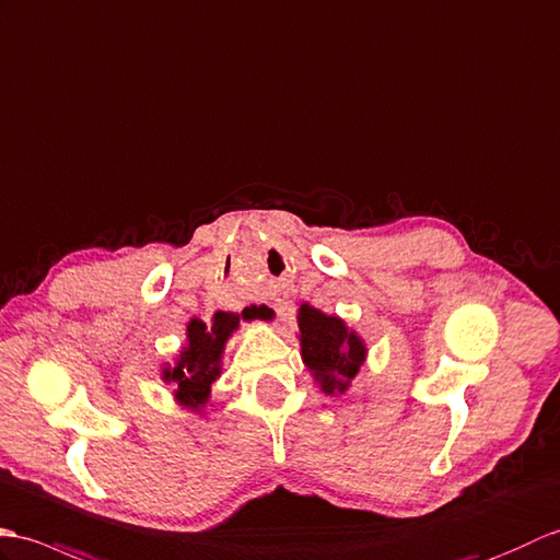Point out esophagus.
Instances as JSON below:
<instances>
[{
  "label": "esophagus",
  "instance_id": "obj_1",
  "mask_svg": "<svg viewBox=\"0 0 560 560\" xmlns=\"http://www.w3.org/2000/svg\"><path fill=\"white\" fill-rule=\"evenodd\" d=\"M256 306H264V312H268V314H276V318L280 316V308H278V304H272V302H258Z\"/></svg>",
  "mask_w": 560,
  "mask_h": 560
}]
</instances>
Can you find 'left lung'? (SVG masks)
<instances>
[{"instance_id":"8db88e82","label":"left lung","mask_w":560,"mask_h":560,"mask_svg":"<svg viewBox=\"0 0 560 560\" xmlns=\"http://www.w3.org/2000/svg\"><path fill=\"white\" fill-rule=\"evenodd\" d=\"M302 330V357L304 364L314 371L320 388L342 393L364 362L366 347L345 323L335 316H326L312 306L300 308Z\"/></svg>"}]
</instances>
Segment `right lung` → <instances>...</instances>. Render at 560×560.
I'll return each instance as SVG.
<instances>
[{
  "label": "right lung",
  "mask_w": 560,
  "mask_h": 560,
  "mask_svg": "<svg viewBox=\"0 0 560 560\" xmlns=\"http://www.w3.org/2000/svg\"><path fill=\"white\" fill-rule=\"evenodd\" d=\"M244 318H254L242 314ZM240 326V316L234 314H215L213 323L206 326L203 320H191L189 323V347H184L182 359L175 369L165 371L167 381L177 383V397L189 407H201L206 405L210 395V383L215 381L220 374V354L230 332Z\"/></svg>",
  "instance_id": "add662e5"
}]
</instances>
